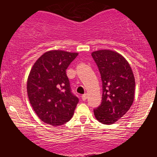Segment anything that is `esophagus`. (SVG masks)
I'll return each mask as SVG.
<instances>
[{
  "instance_id": "obj_1",
  "label": "esophagus",
  "mask_w": 157,
  "mask_h": 157,
  "mask_svg": "<svg viewBox=\"0 0 157 157\" xmlns=\"http://www.w3.org/2000/svg\"><path fill=\"white\" fill-rule=\"evenodd\" d=\"M86 99H87V94L85 93V94H83V96H82V99H83V101H85Z\"/></svg>"
}]
</instances>
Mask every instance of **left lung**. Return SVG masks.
Returning <instances> with one entry per match:
<instances>
[{
  "label": "left lung",
  "instance_id": "obj_1",
  "mask_svg": "<svg viewBox=\"0 0 157 157\" xmlns=\"http://www.w3.org/2000/svg\"><path fill=\"white\" fill-rule=\"evenodd\" d=\"M102 82L100 105L93 110L99 122L115 123L129 110L134 102L135 80L125 58L111 50H99L91 54Z\"/></svg>",
  "mask_w": 157,
  "mask_h": 157
}]
</instances>
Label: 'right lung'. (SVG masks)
Returning a JSON list of instances; mask_svg holds the SVG:
<instances>
[{
	"label": "right lung",
	"mask_w": 157,
	"mask_h": 157,
	"mask_svg": "<svg viewBox=\"0 0 157 157\" xmlns=\"http://www.w3.org/2000/svg\"><path fill=\"white\" fill-rule=\"evenodd\" d=\"M78 53L53 50L34 64L27 80L33 110L43 122L59 126L71 120L79 99L71 92L66 70Z\"/></svg>",
	"instance_id": "1"
}]
</instances>
